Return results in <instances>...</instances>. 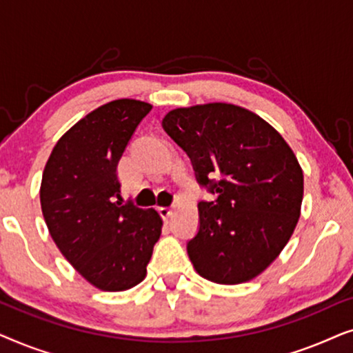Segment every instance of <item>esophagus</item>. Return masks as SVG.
I'll list each match as a JSON object with an SVG mask.
<instances>
[{
    "instance_id": "obj_1",
    "label": "esophagus",
    "mask_w": 353,
    "mask_h": 353,
    "mask_svg": "<svg viewBox=\"0 0 353 353\" xmlns=\"http://www.w3.org/2000/svg\"><path fill=\"white\" fill-rule=\"evenodd\" d=\"M159 215H161L162 216V219L163 220H167L168 219V216H170L172 215V207H159Z\"/></svg>"
}]
</instances>
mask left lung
Here are the masks:
<instances>
[{
  "label": "left lung",
  "instance_id": "obj_1",
  "mask_svg": "<svg viewBox=\"0 0 353 353\" xmlns=\"http://www.w3.org/2000/svg\"><path fill=\"white\" fill-rule=\"evenodd\" d=\"M165 133L191 159L196 180L216 196L201 201L199 230L188 241L196 272L219 284H239L263 272L294 233L303 173L281 134L234 104L170 110Z\"/></svg>",
  "mask_w": 353,
  "mask_h": 353
}]
</instances>
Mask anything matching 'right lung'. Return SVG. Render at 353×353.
<instances>
[{"label": "right lung", "mask_w": 353, "mask_h": 353, "mask_svg": "<svg viewBox=\"0 0 353 353\" xmlns=\"http://www.w3.org/2000/svg\"><path fill=\"white\" fill-rule=\"evenodd\" d=\"M152 109L137 99L101 105L56 143L41 178L50 234L72 267L101 291H125L146 276L162 219L120 201L117 165Z\"/></svg>", "instance_id": "add662e5"}]
</instances>
